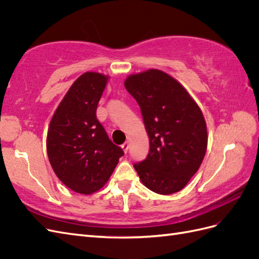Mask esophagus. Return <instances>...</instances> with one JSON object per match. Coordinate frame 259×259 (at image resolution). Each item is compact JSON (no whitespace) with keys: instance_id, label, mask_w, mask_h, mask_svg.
<instances>
[{"instance_id":"1","label":"esophagus","mask_w":259,"mask_h":259,"mask_svg":"<svg viewBox=\"0 0 259 259\" xmlns=\"http://www.w3.org/2000/svg\"><path fill=\"white\" fill-rule=\"evenodd\" d=\"M122 149H123V151L126 153L127 151H128V149H130V143L128 142H125L123 145H122Z\"/></svg>"}]
</instances>
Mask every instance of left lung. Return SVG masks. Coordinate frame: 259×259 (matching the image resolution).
<instances>
[{"mask_svg":"<svg viewBox=\"0 0 259 259\" xmlns=\"http://www.w3.org/2000/svg\"><path fill=\"white\" fill-rule=\"evenodd\" d=\"M124 85L140 107L150 142L147 158L134 164L140 180L159 194L180 191L206 152L201 109L183 85L161 70L130 75Z\"/></svg>","mask_w":259,"mask_h":259,"instance_id":"8db88e82","label":"left lung"}]
</instances>
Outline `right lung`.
Listing matches in <instances>:
<instances>
[{
  "label": "right lung",
  "instance_id": "add662e5",
  "mask_svg": "<svg viewBox=\"0 0 259 259\" xmlns=\"http://www.w3.org/2000/svg\"><path fill=\"white\" fill-rule=\"evenodd\" d=\"M107 81L97 72L77 77L50 123L46 148L51 165L62 184L77 193L91 194L104 187L124 154L96 116Z\"/></svg>",
  "mask_w": 259,
  "mask_h": 259
}]
</instances>
